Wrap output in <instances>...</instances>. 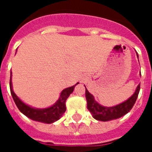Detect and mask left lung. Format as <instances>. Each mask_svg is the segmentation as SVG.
<instances>
[{"instance_id": "8db88e82", "label": "left lung", "mask_w": 152, "mask_h": 152, "mask_svg": "<svg viewBox=\"0 0 152 152\" xmlns=\"http://www.w3.org/2000/svg\"><path fill=\"white\" fill-rule=\"evenodd\" d=\"M136 56L137 58H139V55L137 52ZM139 91H140V84L137 86L133 94L130 97H129L127 100H125L124 102H122L117 105L113 106V107H105V106L101 105L98 102H96L94 99V96L91 94H90V92L85 87L87 107H88V110L92 114L93 117L99 121L107 122L119 119L126 115V113H128L133 107L137 100V97H138V95H139Z\"/></svg>"}]
</instances>
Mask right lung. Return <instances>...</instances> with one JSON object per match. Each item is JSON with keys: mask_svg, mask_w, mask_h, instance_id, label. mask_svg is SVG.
<instances>
[{"mask_svg": "<svg viewBox=\"0 0 152 152\" xmlns=\"http://www.w3.org/2000/svg\"><path fill=\"white\" fill-rule=\"evenodd\" d=\"M78 84L79 83L77 82L74 86L63 90L60 94L59 98L53 105L46 107V108H36V107H33L32 106H29L24 103L14 93L13 90V85H12V72H10V93H11L12 97L15 102L19 110L32 120L46 123V124H51V123H55L62 116L66 110L67 99L74 91L75 86Z\"/></svg>", "mask_w": 152, "mask_h": 152, "instance_id": "add662e5", "label": "right lung"}]
</instances>
